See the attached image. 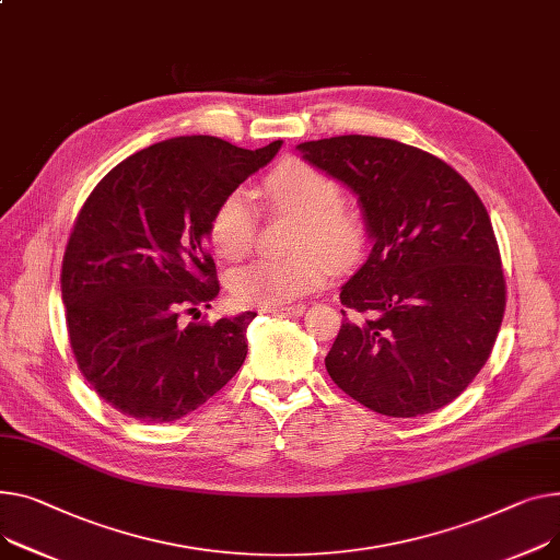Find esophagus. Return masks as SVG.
Segmentation results:
<instances>
[{"label": "esophagus", "mask_w": 560, "mask_h": 560, "mask_svg": "<svg viewBox=\"0 0 560 560\" xmlns=\"http://www.w3.org/2000/svg\"><path fill=\"white\" fill-rule=\"evenodd\" d=\"M306 306L304 304H292V306H279V308H270V313L279 315V317H300L304 315Z\"/></svg>", "instance_id": "1"}]
</instances>
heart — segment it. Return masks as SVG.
<instances>
[{"instance_id": "obj_1", "label": "heart", "mask_w": 560, "mask_h": 560, "mask_svg": "<svg viewBox=\"0 0 560 560\" xmlns=\"http://www.w3.org/2000/svg\"><path fill=\"white\" fill-rule=\"evenodd\" d=\"M266 196L300 218L294 249L288 260H256L232 275V294L243 306L279 308L317 290L335 264H349L362 243L360 220L342 207V186L326 171L285 160L266 177ZM256 209L243 189L222 198L209 220V243L218 258L236 264L252 252Z\"/></svg>"}]
</instances>
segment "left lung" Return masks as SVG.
<instances>
[{"label": "left lung", "mask_w": 560, "mask_h": 560, "mask_svg": "<svg viewBox=\"0 0 560 560\" xmlns=\"http://www.w3.org/2000/svg\"><path fill=\"white\" fill-rule=\"evenodd\" d=\"M296 148L358 194L374 238L342 285L328 376L385 417L453 402L489 360L506 306L487 207L453 166L396 139L342 135Z\"/></svg>", "instance_id": "left-lung-1"}]
</instances>
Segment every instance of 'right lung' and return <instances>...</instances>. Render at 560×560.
<instances>
[{"instance_id":"add662e5","label":"right lung","mask_w":560,"mask_h":560,"mask_svg":"<svg viewBox=\"0 0 560 560\" xmlns=\"http://www.w3.org/2000/svg\"><path fill=\"white\" fill-rule=\"evenodd\" d=\"M279 148L166 139L117 164L85 200L62 256L65 319L81 374L117 412L177 421L245 362L256 313L186 317H200L220 290L205 243L215 205Z\"/></svg>"}]
</instances>
